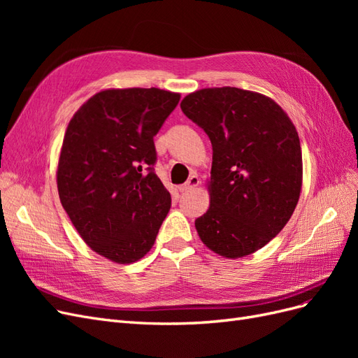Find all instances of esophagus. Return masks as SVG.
Listing matches in <instances>:
<instances>
[{
    "mask_svg": "<svg viewBox=\"0 0 358 358\" xmlns=\"http://www.w3.org/2000/svg\"><path fill=\"white\" fill-rule=\"evenodd\" d=\"M199 185H200L199 176H191L187 183H183V185L179 187V191H180V192H188V191H191V189H194V188H197Z\"/></svg>",
    "mask_w": 358,
    "mask_h": 358,
    "instance_id": "obj_1",
    "label": "esophagus"
}]
</instances>
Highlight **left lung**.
<instances>
[{
  "label": "left lung",
  "mask_w": 358,
  "mask_h": 358,
  "mask_svg": "<svg viewBox=\"0 0 358 358\" xmlns=\"http://www.w3.org/2000/svg\"><path fill=\"white\" fill-rule=\"evenodd\" d=\"M180 109L212 143L210 206L201 242L225 258L258 251L284 229L301 189L296 127L272 99L231 86L187 95Z\"/></svg>",
  "instance_id": "obj_1"
}]
</instances>
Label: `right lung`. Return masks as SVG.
Returning <instances> with one entry per match:
<instances>
[{"instance_id": "add662e5", "label": "right lung", "mask_w": 358, "mask_h": 358, "mask_svg": "<svg viewBox=\"0 0 358 358\" xmlns=\"http://www.w3.org/2000/svg\"><path fill=\"white\" fill-rule=\"evenodd\" d=\"M179 100L158 88L106 90L67 127L57 171L61 204L86 245L115 263L145 257L170 210L154 137Z\"/></svg>"}]
</instances>
